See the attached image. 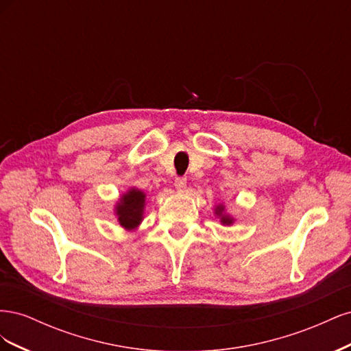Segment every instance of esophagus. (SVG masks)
Returning <instances> with one entry per match:
<instances>
[{
    "label": "esophagus",
    "mask_w": 351,
    "mask_h": 351,
    "mask_svg": "<svg viewBox=\"0 0 351 351\" xmlns=\"http://www.w3.org/2000/svg\"><path fill=\"white\" fill-rule=\"evenodd\" d=\"M174 186L177 190H184L186 186H187V178L186 177H177L176 182H174Z\"/></svg>",
    "instance_id": "obj_1"
}]
</instances>
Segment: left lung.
<instances>
[{
  "label": "left lung",
  "mask_w": 351,
  "mask_h": 351,
  "mask_svg": "<svg viewBox=\"0 0 351 351\" xmlns=\"http://www.w3.org/2000/svg\"><path fill=\"white\" fill-rule=\"evenodd\" d=\"M221 210H222V206H221V208L218 206V209H217V214H218V215L221 214ZM221 221L224 222V224H231V221H232V219H231V218H228V217H222V219H221Z\"/></svg>",
  "instance_id": "1"
}]
</instances>
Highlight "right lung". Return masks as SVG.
<instances>
[{"mask_svg": "<svg viewBox=\"0 0 351 351\" xmlns=\"http://www.w3.org/2000/svg\"><path fill=\"white\" fill-rule=\"evenodd\" d=\"M145 206V193L141 190H130L129 193L121 197V202L117 206V215H119L120 224L127 228L133 230L142 221Z\"/></svg>", "mask_w": 351, "mask_h": 351, "instance_id": "add662e5", "label": "right lung"}]
</instances>
